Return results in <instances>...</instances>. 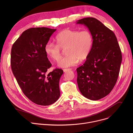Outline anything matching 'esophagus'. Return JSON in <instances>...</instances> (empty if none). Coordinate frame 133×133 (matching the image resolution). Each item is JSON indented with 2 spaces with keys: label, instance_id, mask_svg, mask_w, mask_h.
Returning a JSON list of instances; mask_svg holds the SVG:
<instances>
[{
  "label": "esophagus",
  "instance_id": "34e87169",
  "mask_svg": "<svg viewBox=\"0 0 133 133\" xmlns=\"http://www.w3.org/2000/svg\"><path fill=\"white\" fill-rule=\"evenodd\" d=\"M71 70L70 69H69V68H66V69H63V71H64V72H66V71H68V70Z\"/></svg>",
  "mask_w": 133,
  "mask_h": 133
}]
</instances>
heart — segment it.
<instances>
[{"mask_svg":"<svg viewBox=\"0 0 133 133\" xmlns=\"http://www.w3.org/2000/svg\"><path fill=\"white\" fill-rule=\"evenodd\" d=\"M56 44L47 43L45 46L46 55L51 59L57 61L61 57V49H65L67 55L61 59L57 65L61 68H67L77 65L79 61H84L88 57L93 44L91 32L85 30L81 31L65 29L55 38Z\"/></svg>","mask_w":133,"mask_h":133,"instance_id":"obj_1","label":"heart"}]
</instances>
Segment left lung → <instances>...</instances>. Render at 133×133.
I'll return each instance as SVG.
<instances>
[{
  "label": "left lung",
  "mask_w": 133,
  "mask_h": 133,
  "mask_svg": "<svg viewBox=\"0 0 133 133\" xmlns=\"http://www.w3.org/2000/svg\"><path fill=\"white\" fill-rule=\"evenodd\" d=\"M91 32L93 44L84 64L77 68V82L83 95L91 101L100 99L114 87L120 70L122 52L114 33L97 19L87 17L77 21Z\"/></svg>",
  "instance_id": "8db88e82"
}]
</instances>
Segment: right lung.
I'll return each mask as SVG.
<instances>
[{"label": "right lung", "mask_w": 133, "mask_h": 133, "mask_svg": "<svg viewBox=\"0 0 133 133\" xmlns=\"http://www.w3.org/2000/svg\"><path fill=\"white\" fill-rule=\"evenodd\" d=\"M56 29L29 28L12 46L11 67L18 85L33 103L48 106L60 97L59 79L64 71L56 68L48 72L51 64L45 51V45Z\"/></svg>", "instance_id": "add662e5"}]
</instances>
